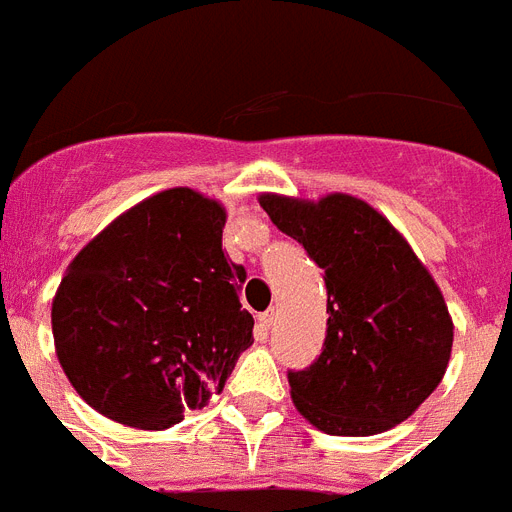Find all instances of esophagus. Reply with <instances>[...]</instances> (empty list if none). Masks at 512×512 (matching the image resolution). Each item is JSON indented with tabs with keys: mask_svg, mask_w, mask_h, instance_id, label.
Here are the masks:
<instances>
[{
	"mask_svg": "<svg viewBox=\"0 0 512 512\" xmlns=\"http://www.w3.org/2000/svg\"><path fill=\"white\" fill-rule=\"evenodd\" d=\"M275 317H277L275 309H267L264 314H259V325H261V330H264V333H269V327H272Z\"/></svg>",
	"mask_w": 512,
	"mask_h": 512,
	"instance_id": "esophagus-1",
	"label": "esophagus"
}]
</instances>
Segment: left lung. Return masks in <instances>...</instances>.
Returning <instances> with one entry per match:
<instances>
[{
  "label": "left lung",
  "instance_id": "1",
  "mask_svg": "<svg viewBox=\"0 0 512 512\" xmlns=\"http://www.w3.org/2000/svg\"><path fill=\"white\" fill-rule=\"evenodd\" d=\"M259 203L325 272L322 354L288 372L296 410L330 436H372L410 418L452 354V317L428 269L365 200L267 192Z\"/></svg>",
  "mask_w": 512,
  "mask_h": 512
}]
</instances>
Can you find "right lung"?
I'll list each match as a JSON object with an SVG mask.
<instances>
[{
    "instance_id": "obj_1",
    "label": "right lung",
    "mask_w": 512,
    "mask_h": 512,
    "mask_svg": "<svg viewBox=\"0 0 512 512\" xmlns=\"http://www.w3.org/2000/svg\"><path fill=\"white\" fill-rule=\"evenodd\" d=\"M224 208L163 190L71 261L52 301L57 359L89 407L163 431L206 407L253 343L245 269L222 251Z\"/></svg>"
}]
</instances>
